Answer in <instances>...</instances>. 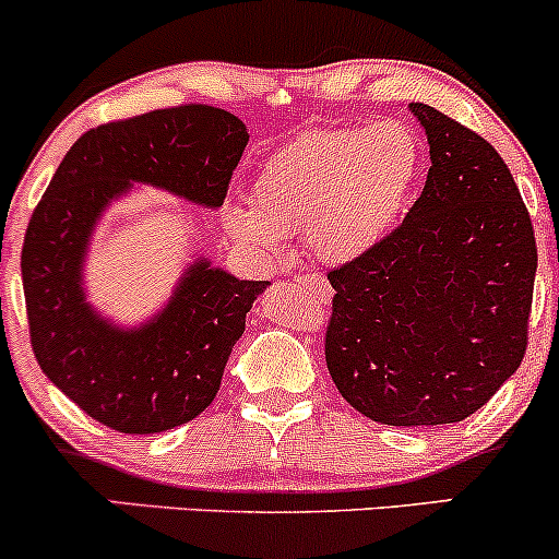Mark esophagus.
<instances>
[{"instance_id":"1","label":"esophagus","mask_w":559,"mask_h":559,"mask_svg":"<svg viewBox=\"0 0 559 559\" xmlns=\"http://www.w3.org/2000/svg\"><path fill=\"white\" fill-rule=\"evenodd\" d=\"M298 282H301L307 290H312L314 296H318V301H331L333 290H331V285H328V280L322 277V274H304V277Z\"/></svg>"}]
</instances>
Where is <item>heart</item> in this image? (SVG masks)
<instances>
[{
    "label": "heart",
    "mask_w": 559,
    "mask_h": 559,
    "mask_svg": "<svg viewBox=\"0 0 559 559\" xmlns=\"http://www.w3.org/2000/svg\"><path fill=\"white\" fill-rule=\"evenodd\" d=\"M419 171L423 145L401 120L309 131L263 160L252 206L228 204L223 221L255 250L307 237L320 261L353 263L404 221Z\"/></svg>",
    "instance_id": "b5f03b06"
}]
</instances>
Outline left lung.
Returning <instances> with one entry per match:
<instances>
[{"label":"left lung","instance_id":"obj_1","mask_svg":"<svg viewBox=\"0 0 559 559\" xmlns=\"http://www.w3.org/2000/svg\"><path fill=\"white\" fill-rule=\"evenodd\" d=\"M430 147L423 195L377 250L328 274L325 364L373 423H460L525 358L536 237L495 147L439 109L408 105Z\"/></svg>","mask_w":559,"mask_h":559}]
</instances>
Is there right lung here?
Segmentation results:
<instances>
[{"label": "right lung", "instance_id": "add662e5", "mask_svg": "<svg viewBox=\"0 0 559 559\" xmlns=\"http://www.w3.org/2000/svg\"><path fill=\"white\" fill-rule=\"evenodd\" d=\"M247 140L237 115L206 105L99 126L69 147L34 210L21 252L34 355L96 423L160 433L215 401L247 312L269 282L234 277L199 250L151 318L120 322L91 301L85 263L107 210L134 186L217 210Z\"/></svg>", "mask_w": 559, "mask_h": 559}]
</instances>
